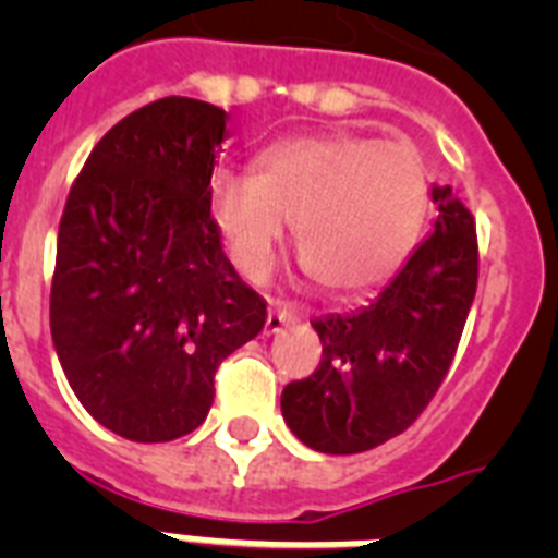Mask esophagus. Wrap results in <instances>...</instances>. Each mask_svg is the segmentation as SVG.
I'll return each instance as SVG.
<instances>
[{
  "label": "esophagus",
  "instance_id": "obj_1",
  "mask_svg": "<svg viewBox=\"0 0 558 558\" xmlns=\"http://www.w3.org/2000/svg\"><path fill=\"white\" fill-rule=\"evenodd\" d=\"M295 318L298 315L292 313L289 306L275 304L269 310V315H266V327H263V332H266V336H278V332L283 330V327H289V324L295 322Z\"/></svg>",
  "mask_w": 558,
  "mask_h": 558
}]
</instances>
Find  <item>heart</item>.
Returning a JSON list of instances; mask_svg holds the SVG:
<instances>
[{"mask_svg": "<svg viewBox=\"0 0 558 558\" xmlns=\"http://www.w3.org/2000/svg\"><path fill=\"white\" fill-rule=\"evenodd\" d=\"M428 208L420 156L356 133L283 138L248 170L219 168L208 214L248 280L269 275L292 219L301 263L330 295L379 287L405 263Z\"/></svg>", "mask_w": 558, "mask_h": 558, "instance_id": "obj_1", "label": "heart"}]
</instances>
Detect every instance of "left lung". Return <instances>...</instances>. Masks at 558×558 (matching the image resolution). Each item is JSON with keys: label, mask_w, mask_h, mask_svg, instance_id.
Wrapping results in <instances>:
<instances>
[{"label": "left lung", "mask_w": 558, "mask_h": 558, "mask_svg": "<svg viewBox=\"0 0 558 558\" xmlns=\"http://www.w3.org/2000/svg\"><path fill=\"white\" fill-rule=\"evenodd\" d=\"M434 231L376 301L313 327L322 365L289 381L280 411L289 432L322 454H359L397 437L449 373L477 287L475 219L449 185H432Z\"/></svg>", "instance_id": "left-lung-1"}]
</instances>
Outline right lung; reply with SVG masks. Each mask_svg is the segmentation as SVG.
I'll return each instance as SVG.
<instances>
[{"label":"right lung","instance_id":"right-lung-1","mask_svg":"<svg viewBox=\"0 0 558 558\" xmlns=\"http://www.w3.org/2000/svg\"><path fill=\"white\" fill-rule=\"evenodd\" d=\"M226 121L177 95L135 109L95 144L65 199L51 341L74 397L124 440L199 428L222 359L266 324L208 214Z\"/></svg>","mask_w":558,"mask_h":558}]
</instances>
